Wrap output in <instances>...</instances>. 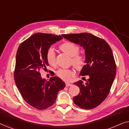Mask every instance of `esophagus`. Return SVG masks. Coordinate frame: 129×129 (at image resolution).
Returning a JSON list of instances; mask_svg holds the SVG:
<instances>
[{
    "instance_id": "34e87169",
    "label": "esophagus",
    "mask_w": 129,
    "mask_h": 129,
    "mask_svg": "<svg viewBox=\"0 0 129 129\" xmlns=\"http://www.w3.org/2000/svg\"><path fill=\"white\" fill-rule=\"evenodd\" d=\"M72 86V84L70 83H69V82L66 83V86H67V87H68V86Z\"/></svg>"
}]
</instances>
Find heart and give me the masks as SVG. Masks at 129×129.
<instances>
[{
	"mask_svg": "<svg viewBox=\"0 0 129 129\" xmlns=\"http://www.w3.org/2000/svg\"><path fill=\"white\" fill-rule=\"evenodd\" d=\"M60 49L63 52L66 53L71 56V63L75 68L78 69H82L85 64L86 59L84 55L79 53V47L76 44L72 42H65L60 45ZM46 60L48 63L51 66L56 65V53L52 47H50L46 53ZM57 76L64 81H69L75 74V72L72 69H60L57 72Z\"/></svg>",
	"mask_w": 129,
	"mask_h": 129,
	"instance_id": "1",
	"label": "heart"
}]
</instances>
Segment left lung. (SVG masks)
I'll list each match as a JSON object with an SVG mask.
<instances>
[{"label":"left lung","mask_w":129,"mask_h":129,"mask_svg":"<svg viewBox=\"0 0 129 129\" xmlns=\"http://www.w3.org/2000/svg\"><path fill=\"white\" fill-rule=\"evenodd\" d=\"M70 42L83 47L86 64L80 75H87L85 83H74L80 93L73 98L75 105L84 109H91L100 105L110 92L116 74V65L112 49L103 39L91 33L63 35Z\"/></svg>","instance_id":"8db88e82"}]
</instances>
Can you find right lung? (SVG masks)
I'll use <instances>...</instances> for the list:
<instances>
[{
	"label": "right lung",
	"mask_w": 129,
	"mask_h": 129,
	"mask_svg": "<svg viewBox=\"0 0 129 129\" xmlns=\"http://www.w3.org/2000/svg\"><path fill=\"white\" fill-rule=\"evenodd\" d=\"M62 38L48 33H35L22 42L17 49L14 72L15 83L23 99L39 110L53 105L58 92L65 87L64 82L59 77H52L47 81L42 78L39 72L49 66L47 50Z\"/></svg>",
	"instance_id": "add662e5"
}]
</instances>
